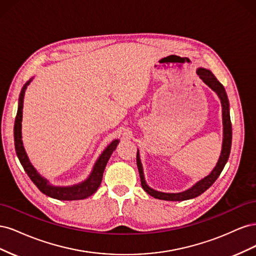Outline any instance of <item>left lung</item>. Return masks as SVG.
<instances>
[{"mask_svg": "<svg viewBox=\"0 0 256 256\" xmlns=\"http://www.w3.org/2000/svg\"><path fill=\"white\" fill-rule=\"evenodd\" d=\"M198 74L200 78L202 79L209 88L216 92V95L219 96L222 104V116H223V145H222V152L221 156L219 158L218 164H216V168L212 170V172L203 178L202 180H200L198 184L193 186L187 191H184L180 193H164L159 192L150 188L146 184L144 180V175H143V168L140 161V157H138V152L136 154V164L138 173H140L141 178V184L142 188L148 193L150 196H154V198L159 200H186L190 198H194L204 193L210 186L216 180V178L219 177L221 174L222 170L224 168V166L228 160L230 152V146H232V122H230V104H228V99L226 92L224 90L223 85L216 78L212 72L207 70L204 68L198 69Z\"/></svg>", "mask_w": 256, "mask_h": 256, "instance_id": "left-lung-1", "label": "left lung"}]
</instances>
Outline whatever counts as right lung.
I'll use <instances>...</instances> for the list:
<instances>
[{
    "label": "right lung",
    "instance_id": "1",
    "mask_svg": "<svg viewBox=\"0 0 256 256\" xmlns=\"http://www.w3.org/2000/svg\"><path fill=\"white\" fill-rule=\"evenodd\" d=\"M30 81L23 85V88L20 92L19 97V106L18 111L16 115V120H14V148H16L17 156L21 162V164L24 168V171L28 175L36 187L40 189L44 194L48 196L50 198L62 200H83L94 194L98 187L102 184V175L104 168L109 161L112 152L115 150L116 146L118 144V141H113L109 146L106 147L104 152L102 154V156L97 160L96 164L92 168V172L90 175L86 180L82 184L72 186V187H54L48 184L47 180H44L40 174L36 172V170L33 166L30 164L28 158L24 152V148L22 146L21 141V120H22V109H23V98H24V92L26 86L30 84Z\"/></svg>",
    "mask_w": 256,
    "mask_h": 256
}]
</instances>
